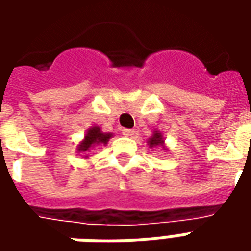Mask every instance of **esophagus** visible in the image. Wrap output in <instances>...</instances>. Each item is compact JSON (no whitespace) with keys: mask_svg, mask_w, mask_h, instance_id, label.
I'll use <instances>...</instances> for the list:
<instances>
[{"mask_svg":"<svg viewBox=\"0 0 251 251\" xmlns=\"http://www.w3.org/2000/svg\"><path fill=\"white\" fill-rule=\"evenodd\" d=\"M122 134L125 137H133L134 136V130L133 129H122Z\"/></svg>","mask_w":251,"mask_h":251,"instance_id":"1","label":"esophagus"}]
</instances>
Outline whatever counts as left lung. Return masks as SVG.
<instances>
[{"label":"left lung","instance_id":"left-lung-1","mask_svg":"<svg viewBox=\"0 0 251 251\" xmlns=\"http://www.w3.org/2000/svg\"><path fill=\"white\" fill-rule=\"evenodd\" d=\"M148 145H149V148H161L164 151H168V148L165 147V140H164L163 131H153L152 137L148 138Z\"/></svg>","mask_w":251,"mask_h":251}]
</instances>
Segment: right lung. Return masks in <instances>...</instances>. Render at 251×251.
<instances>
[{
	"instance_id": "1",
	"label": "right lung",
	"mask_w": 251,
	"mask_h": 251,
	"mask_svg": "<svg viewBox=\"0 0 251 251\" xmlns=\"http://www.w3.org/2000/svg\"><path fill=\"white\" fill-rule=\"evenodd\" d=\"M113 136H114L113 133H104V131H102V129L99 126H91L86 131L82 141L77 144L76 151L79 153V156H82L83 153L90 152L93 148L98 147V145H106ZM83 158H88V156L86 154Z\"/></svg>"
}]
</instances>
